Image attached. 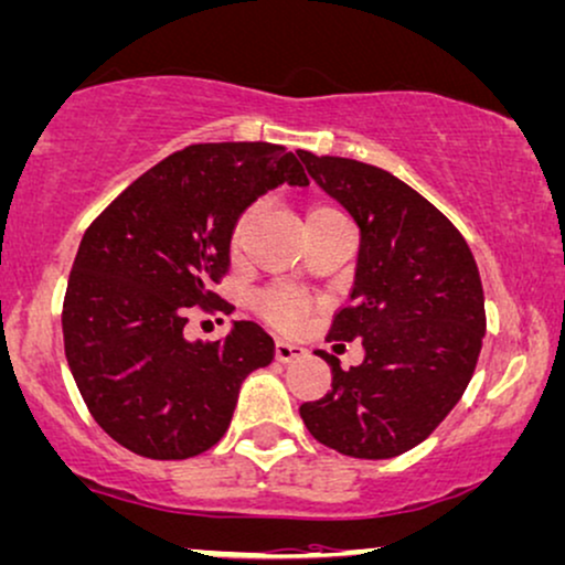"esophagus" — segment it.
<instances>
[{"label":"esophagus","instance_id":"1","mask_svg":"<svg viewBox=\"0 0 565 565\" xmlns=\"http://www.w3.org/2000/svg\"><path fill=\"white\" fill-rule=\"evenodd\" d=\"M303 356H306V348L303 345L285 343V340H277V343H275V359L280 361V364H290V361L303 359Z\"/></svg>","mask_w":565,"mask_h":565}]
</instances>
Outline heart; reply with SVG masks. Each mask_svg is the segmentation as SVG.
I'll list each match as a JSON object with an SVG mask.
<instances>
[{
  "mask_svg": "<svg viewBox=\"0 0 565 565\" xmlns=\"http://www.w3.org/2000/svg\"><path fill=\"white\" fill-rule=\"evenodd\" d=\"M256 209H243L238 214V220H235L233 230H230V250L233 254H238L241 246H243V238H246L248 233V225L250 220H254ZM324 217H343V212L335 209L332 204H317L309 209V214H306V222H315V220H324ZM256 311H259V317L264 322H269L275 330L280 332H296L298 327L303 324V319L309 317L311 311V298L301 294V290H294V288H285V285H275V288H267L262 290L259 296H256Z\"/></svg>",
  "mask_w": 565,
  "mask_h": 565,
  "instance_id": "heart-1",
  "label": "heart"
}]
</instances>
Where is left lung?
Listing matches in <instances>:
<instances>
[{
	"label": "left lung",
	"mask_w": 565,
	"mask_h": 565,
	"mask_svg": "<svg viewBox=\"0 0 565 565\" xmlns=\"http://www.w3.org/2000/svg\"><path fill=\"white\" fill-rule=\"evenodd\" d=\"M361 233L351 301L327 340H361L364 361L332 369V390L303 403L311 437L351 458H395L440 427L475 374L487 330L471 248L440 209L374 164L298 151Z\"/></svg>",
	"instance_id": "left-lung-1"
}]
</instances>
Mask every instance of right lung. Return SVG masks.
<instances>
[{"mask_svg": "<svg viewBox=\"0 0 565 565\" xmlns=\"http://www.w3.org/2000/svg\"><path fill=\"white\" fill-rule=\"evenodd\" d=\"M309 185L285 146L193 143L143 172L90 222L65 303V356L96 424L130 452L183 461L222 440L243 380L271 364L275 340L235 322L191 343L193 306L225 311L230 230L271 188Z\"/></svg>", "mask_w": 565, "mask_h": 565, "instance_id": "add662e5", "label": "right lung"}]
</instances>
